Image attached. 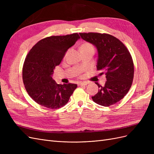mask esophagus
<instances>
[{
	"label": "esophagus",
	"instance_id": "34e87169",
	"mask_svg": "<svg viewBox=\"0 0 154 154\" xmlns=\"http://www.w3.org/2000/svg\"><path fill=\"white\" fill-rule=\"evenodd\" d=\"M88 84V82H79L78 83V85L79 86H85Z\"/></svg>",
	"mask_w": 154,
	"mask_h": 154
}]
</instances>
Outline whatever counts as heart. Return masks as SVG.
<instances>
[{"label":"heart","instance_id":"b5f03b06","mask_svg":"<svg viewBox=\"0 0 154 154\" xmlns=\"http://www.w3.org/2000/svg\"><path fill=\"white\" fill-rule=\"evenodd\" d=\"M91 48H93L94 49V47H93V45L90 44V43H84L82 45V46L80 47V50L82 49H91Z\"/></svg>","mask_w":154,"mask_h":154}]
</instances>
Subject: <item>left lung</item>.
I'll return each mask as SVG.
<instances>
[{"mask_svg": "<svg viewBox=\"0 0 154 154\" xmlns=\"http://www.w3.org/2000/svg\"><path fill=\"white\" fill-rule=\"evenodd\" d=\"M80 35L96 48L97 70L104 71L106 78L104 87L96 82L100 89L92 96V100L104 106L118 103L127 94L133 82L134 68L131 54L114 36L98 32H80Z\"/></svg>", "mask_w": 154, "mask_h": 154, "instance_id": "1", "label": "left lung"}]
</instances>
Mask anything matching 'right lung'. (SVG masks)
Masks as SVG:
<instances>
[{"instance_id":"add662e5","label":"right lung","mask_w":154,"mask_h":154,"mask_svg":"<svg viewBox=\"0 0 154 154\" xmlns=\"http://www.w3.org/2000/svg\"><path fill=\"white\" fill-rule=\"evenodd\" d=\"M80 38L78 33L51 36L38 42L29 51L22 69L27 92L37 103L51 109L67 103L76 84H57L52 78L55 67L66 53Z\"/></svg>"}]
</instances>
